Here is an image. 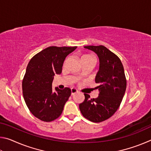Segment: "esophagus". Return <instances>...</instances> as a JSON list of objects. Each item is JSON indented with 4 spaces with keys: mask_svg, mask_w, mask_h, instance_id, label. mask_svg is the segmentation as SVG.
Instances as JSON below:
<instances>
[{
    "mask_svg": "<svg viewBox=\"0 0 151 151\" xmlns=\"http://www.w3.org/2000/svg\"><path fill=\"white\" fill-rule=\"evenodd\" d=\"M76 93H78V91L76 90V88H71V95H74V94H76Z\"/></svg>",
    "mask_w": 151,
    "mask_h": 151,
    "instance_id": "1",
    "label": "esophagus"
}]
</instances>
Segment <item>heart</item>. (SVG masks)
I'll return each mask as SVG.
<instances>
[{
	"label": "heart",
	"instance_id": "obj_1",
	"mask_svg": "<svg viewBox=\"0 0 151 151\" xmlns=\"http://www.w3.org/2000/svg\"><path fill=\"white\" fill-rule=\"evenodd\" d=\"M88 60L94 61V58L93 57H92V56H91V55H84V56H83V57H82V58H81L82 62H83V61H84V60ZM83 76V73H79L78 74V77H82Z\"/></svg>",
	"mask_w": 151,
	"mask_h": 151
}]
</instances>
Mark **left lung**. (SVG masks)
<instances>
[{"label":"left lung","mask_w":151,"mask_h":151,"mask_svg":"<svg viewBox=\"0 0 151 151\" xmlns=\"http://www.w3.org/2000/svg\"><path fill=\"white\" fill-rule=\"evenodd\" d=\"M96 53L99 58V69L95 76L99 96L91 99L85 93V101L79 104L84 117L94 122L109 119L121 104L127 88L123 66L120 58L103 45L85 46Z\"/></svg>","instance_id":"obj_1"}]
</instances>
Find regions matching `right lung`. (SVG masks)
Masks as SVG:
<instances>
[{
  "label": "right lung",
  "instance_id": "1",
  "mask_svg": "<svg viewBox=\"0 0 151 151\" xmlns=\"http://www.w3.org/2000/svg\"><path fill=\"white\" fill-rule=\"evenodd\" d=\"M77 47H49L33 57L22 81L27 106L35 116L45 122L57 119L71 94L69 88L52 89L54 76L60 75L66 57Z\"/></svg>",
  "mask_w": 151,
  "mask_h": 151
}]
</instances>
